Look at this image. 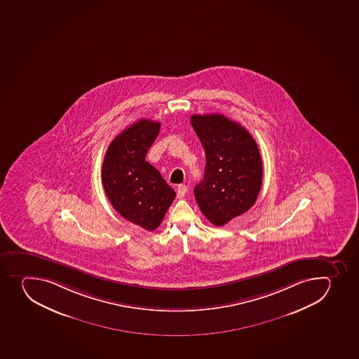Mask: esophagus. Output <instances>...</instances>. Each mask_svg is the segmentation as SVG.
Segmentation results:
<instances>
[{"label": "esophagus", "instance_id": "1", "mask_svg": "<svg viewBox=\"0 0 359 359\" xmlns=\"http://www.w3.org/2000/svg\"><path fill=\"white\" fill-rule=\"evenodd\" d=\"M186 193H187V186H186V184H179L178 188H177V194H178V198H184Z\"/></svg>", "mask_w": 359, "mask_h": 359}]
</instances>
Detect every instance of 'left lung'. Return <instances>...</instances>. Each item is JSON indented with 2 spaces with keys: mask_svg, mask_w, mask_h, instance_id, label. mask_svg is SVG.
Here are the masks:
<instances>
[{
  "mask_svg": "<svg viewBox=\"0 0 359 359\" xmlns=\"http://www.w3.org/2000/svg\"><path fill=\"white\" fill-rule=\"evenodd\" d=\"M191 127L205 152V177L194 188L202 214L222 226L248 212L263 180L259 150L242 126L219 114L191 115Z\"/></svg>",
  "mask_w": 359,
  "mask_h": 359,
  "instance_id": "left-lung-1",
  "label": "left lung"
}]
</instances>
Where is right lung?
Returning <instances> with one entry per match:
<instances>
[{
    "mask_svg": "<svg viewBox=\"0 0 359 359\" xmlns=\"http://www.w3.org/2000/svg\"><path fill=\"white\" fill-rule=\"evenodd\" d=\"M161 123L137 121L110 143L102 165V184L114 208L145 230L157 229L175 198L157 168L145 161Z\"/></svg>",
    "mask_w": 359,
    "mask_h": 359,
    "instance_id": "right-lung-1",
    "label": "right lung"
}]
</instances>
